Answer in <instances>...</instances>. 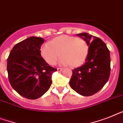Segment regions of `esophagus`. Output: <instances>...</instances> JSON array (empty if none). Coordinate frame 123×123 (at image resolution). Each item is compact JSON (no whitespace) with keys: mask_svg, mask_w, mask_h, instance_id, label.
<instances>
[{"mask_svg":"<svg viewBox=\"0 0 123 123\" xmlns=\"http://www.w3.org/2000/svg\"><path fill=\"white\" fill-rule=\"evenodd\" d=\"M63 70V68H57V70L58 72H62Z\"/></svg>","mask_w":123,"mask_h":123,"instance_id":"34e87169","label":"esophagus"}]
</instances>
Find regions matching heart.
I'll return each instance as SVG.
<instances>
[{"instance_id": "1", "label": "heart", "mask_w": 123, "mask_h": 123, "mask_svg": "<svg viewBox=\"0 0 123 123\" xmlns=\"http://www.w3.org/2000/svg\"><path fill=\"white\" fill-rule=\"evenodd\" d=\"M89 53V46L86 41L75 36L62 35L53 39L43 46L41 54L49 65H55L60 58L61 63L72 67L82 65Z\"/></svg>"}]
</instances>
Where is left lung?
Here are the masks:
<instances>
[{
    "label": "left lung",
    "mask_w": 123,
    "mask_h": 123,
    "mask_svg": "<svg viewBox=\"0 0 123 123\" xmlns=\"http://www.w3.org/2000/svg\"><path fill=\"white\" fill-rule=\"evenodd\" d=\"M77 35L86 41L89 53L86 63L73 70L69 84L81 96H91L100 91L109 80L110 52L106 44L99 37L87 32Z\"/></svg>",
    "instance_id": "obj_1"
}]
</instances>
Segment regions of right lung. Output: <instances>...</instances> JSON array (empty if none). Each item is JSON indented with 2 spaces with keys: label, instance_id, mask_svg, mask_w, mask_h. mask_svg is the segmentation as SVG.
Returning a JSON list of instances; mask_svg holds the SVG:
<instances>
[{
  "label": "right lung",
  "instance_id": "right-lung-1",
  "mask_svg": "<svg viewBox=\"0 0 123 123\" xmlns=\"http://www.w3.org/2000/svg\"><path fill=\"white\" fill-rule=\"evenodd\" d=\"M42 37H29L14 46L7 58L8 77L13 89L23 97L36 99L49 89L56 69L41 55Z\"/></svg>",
  "mask_w": 123,
  "mask_h": 123
}]
</instances>
